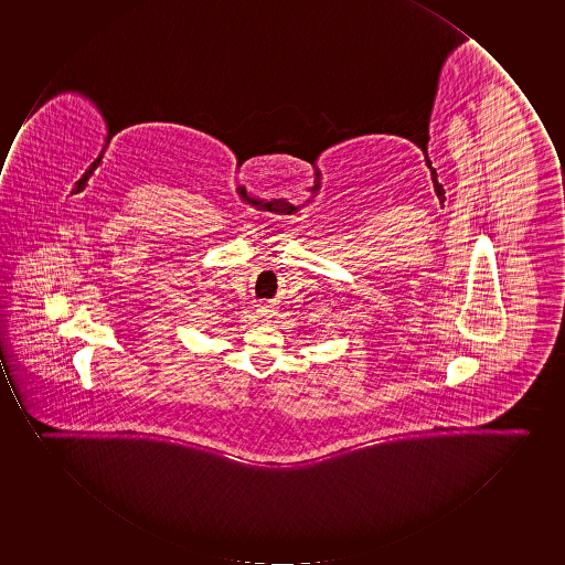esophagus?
<instances>
[{
    "label": "esophagus",
    "instance_id": "obj_1",
    "mask_svg": "<svg viewBox=\"0 0 565 565\" xmlns=\"http://www.w3.org/2000/svg\"><path fill=\"white\" fill-rule=\"evenodd\" d=\"M257 313H259V317H271L274 315V306L268 302H263L257 306Z\"/></svg>",
    "mask_w": 565,
    "mask_h": 565
}]
</instances>
